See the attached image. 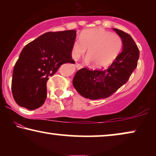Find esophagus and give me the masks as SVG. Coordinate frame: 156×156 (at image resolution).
<instances>
[{"instance_id": "1", "label": "esophagus", "mask_w": 156, "mask_h": 156, "mask_svg": "<svg viewBox=\"0 0 156 156\" xmlns=\"http://www.w3.org/2000/svg\"><path fill=\"white\" fill-rule=\"evenodd\" d=\"M74 66H75L76 69H81V68L82 67V66L81 65H80V64H75V65H74Z\"/></svg>"}]
</instances>
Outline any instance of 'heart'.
Returning a JSON list of instances; mask_svg holds the SVG:
<instances>
[{"label":"heart","instance_id":"1","mask_svg":"<svg viewBox=\"0 0 156 156\" xmlns=\"http://www.w3.org/2000/svg\"><path fill=\"white\" fill-rule=\"evenodd\" d=\"M120 36L99 28L83 31L80 39L76 40L72 47L71 56L77 60L87 51V62H91L95 68L107 67L116 59L122 49Z\"/></svg>","mask_w":156,"mask_h":156}]
</instances>
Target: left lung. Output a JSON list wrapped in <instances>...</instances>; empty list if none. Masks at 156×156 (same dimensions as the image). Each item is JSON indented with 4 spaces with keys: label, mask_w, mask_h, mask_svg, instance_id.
Returning <instances> with one entry per match:
<instances>
[{
    "label": "left lung",
    "mask_w": 156,
    "mask_h": 156,
    "mask_svg": "<svg viewBox=\"0 0 156 156\" xmlns=\"http://www.w3.org/2000/svg\"><path fill=\"white\" fill-rule=\"evenodd\" d=\"M120 36L123 48L118 57L107 69L89 70L82 68L76 72L72 84L77 92L89 99L107 98L126 84L137 67L139 50L131 35L113 28Z\"/></svg>",
    "instance_id": "left-lung-1"
}]
</instances>
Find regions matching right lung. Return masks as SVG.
<instances>
[{"label": "right lung", "mask_w": 156, "mask_h": 156, "mask_svg": "<svg viewBox=\"0 0 156 156\" xmlns=\"http://www.w3.org/2000/svg\"><path fill=\"white\" fill-rule=\"evenodd\" d=\"M74 30L49 32L25 46L15 65L12 93L20 106L39 108L47 97V82L62 65L74 64L71 52L75 41Z\"/></svg>", "instance_id": "1"}]
</instances>
